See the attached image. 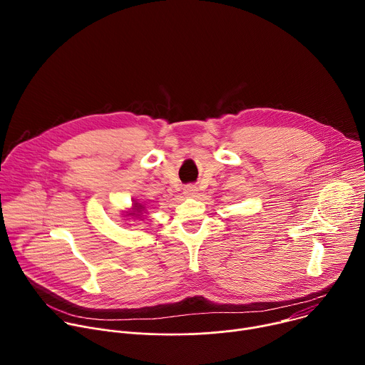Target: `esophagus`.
<instances>
[{"label":"esophagus","instance_id":"1","mask_svg":"<svg viewBox=\"0 0 365 365\" xmlns=\"http://www.w3.org/2000/svg\"><path fill=\"white\" fill-rule=\"evenodd\" d=\"M183 193H185L186 196H195V195L197 193V187L193 186V185H187V186H185Z\"/></svg>","mask_w":365,"mask_h":365}]
</instances>
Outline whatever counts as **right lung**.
Returning <instances> with one entry per match:
<instances>
[{
	"mask_svg": "<svg viewBox=\"0 0 365 365\" xmlns=\"http://www.w3.org/2000/svg\"><path fill=\"white\" fill-rule=\"evenodd\" d=\"M134 207H135V210L140 212L141 211V205H138V203H134Z\"/></svg>",
	"mask_w": 365,
	"mask_h": 365,
	"instance_id": "1",
	"label": "right lung"
}]
</instances>
